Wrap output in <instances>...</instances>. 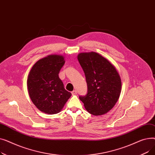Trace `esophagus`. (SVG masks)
Here are the masks:
<instances>
[{
    "instance_id": "1",
    "label": "esophagus",
    "mask_w": 155,
    "mask_h": 155,
    "mask_svg": "<svg viewBox=\"0 0 155 155\" xmlns=\"http://www.w3.org/2000/svg\"><path fill=\"white\" fill-rule=\"evenodd\" d=\"M77 91H72L71 92V94L73 95H77Z\"/></svg>"
}]
</instances>
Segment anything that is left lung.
Returning <instances> with one entry per match:
<instances>
[{"label": "left lung", "instance_id": "1", "mask_svg": "<svg viewBox=\"0 0 155 155\" xmlns=\"http://www.w3.org/2000/svg\"><path fill=\"white\" fill-rule=\"evenodd\" d=\"M86 78L88 92L80 96L85 109L94 116H101L110 110L121 92V79L114 65L96 52L80 53L77 56Z\"/></svg>", "mask_w": 155, "mask_h": 155}]
</instances>
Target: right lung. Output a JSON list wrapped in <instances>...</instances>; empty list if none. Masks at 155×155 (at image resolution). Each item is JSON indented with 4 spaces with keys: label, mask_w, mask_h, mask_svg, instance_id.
<instances>
[{
    "label": "right lung",
    "mask_w": 155,
    "mask_h": 155,
    "mask_svg": "<svg viewBox=\"0 0 155 155\" xmlns=\"http://www.w3.org/2000/svg\"><path fill=\"white\" fill-rule=\"evenodd\" d=\"M65 63L64 57L50 54L39 60L28 77L27 86L31 101L48 114L60 112L71 94L64 88L58 73Z\"/></svg>",
    "instance_id": "obj_1"
}]
</instances>
